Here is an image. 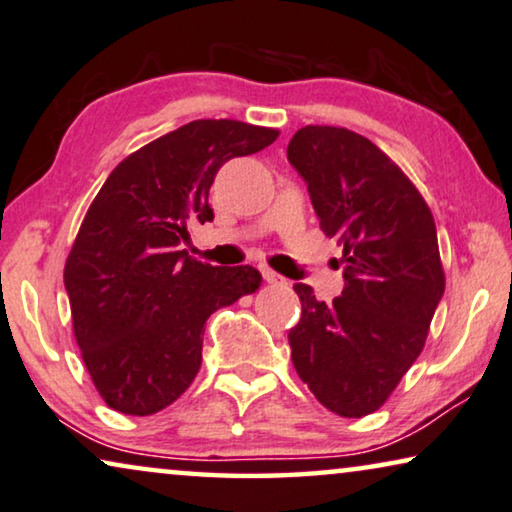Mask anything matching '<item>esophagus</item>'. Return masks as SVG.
<instances>
[{
	"instance_id": "esophagus-1",
	"label": "esophagus",
	"mask_w": 512,
	"mask_h": 512,
	"mask_svg": "<svg viewBox=\"0 0 512 512\" xmlns=\"http://www.w3.org/2000/svg\"><path fill=\"white\" fill-rule=\"evenodd\" d=\"M261 274H263V279L268 281V284H284V277H281V274H277L274 270H270L268 265H261Z\"/></svg>"
}]
</instances>
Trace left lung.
<instances>
[{"label":"left lung","instance_id":"left-lung-1","mask_svg":"<svg viewBox=\"0 0 512 512\" xmlns=\"http://www.w3.org/2000/svg\"><path fill=\"white\" fill-rule=\"evenodd\" d=\"M321 231L344 244V291L316 300L288 332L293 367L325 409L362 418L383 406L425 346L443 298L434 217L409 177L360 133L305 127L288 143Z\"/></svg>","mask_w":512,"mask_h":512}]
</instances>
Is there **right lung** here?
Returning <instances> with one entry per match:
<instances>
[{"label": "right lung", "instance_id": "add662e5", "mask_svg": "<svg viewBox=\"0 0 512 512\" xmlns=\"http://www.w3.org/2000/svg\"><path fill=\"white\" fill-rule=\"evenodd\" d=\"M277 129L196 120L129 154L87 210L64 286L73 335L110 409L152 416L196 379L205 321L261 286L251 265L214 268L180 249L214 219L219 168L261 152Z\"/></svg>", "mask_w": 512, "mask_h": 512}]
</instances>
